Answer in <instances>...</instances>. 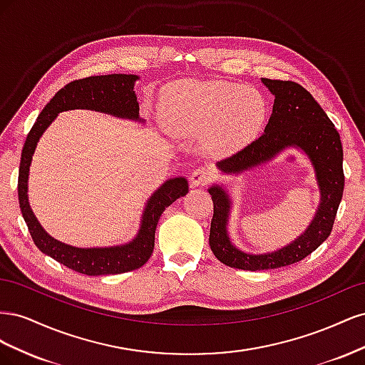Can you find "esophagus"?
<instances>
[{"instance_id": "obj_1", "label": "esophagus", "mask_w": 365, "mask_h": 365, "mask_svg": "<svg viewBox=\"0 0 365 365\" xmlns=\"http://www.w3.org/2000/svg\"><path fill=\"white\" fill-rule=\"evenodd\" d=\"M215 178L213 170H210L208 168H197L192 172L190 175V181L195 187L197 185H205L207 182H210Z\"/></svg>"}]
</instances>
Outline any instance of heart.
Listing matches in <instances>:
<instances>
[{"label":"heart","instance_id":"1","mask_svg":"<svg viewBox=\"0 0 365 365\" xmlns=\"http://www.w3.org/2000/svg\"><path fill=\"white\" fill-rule=\"evenodd\" d=\"M165 117L173 129L202 134L217 153L240 149L267 120L264 97L254 88L231 82L181 81L164 94Z\"/></svg>","mask_w":365,"mask_h":365}]
</instances>
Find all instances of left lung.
I'll return each mask as SVG.
<instances>
[{"label": "left lung", "instance_id": "obj_1", "mask_svg": "<svg viewBox=\"0 0 365 365\" xmlns=\"http://www.w3.org/2000/svg\"><path fill=\"white\" fill-rule=\"evenodd\" d=\"M272 93V114L263 134L247 148L216 165L224 173H242L267 163L289 148L303 150L311 160L319 189V205L315 217L292 244L274 252L248 254L237 250L228 237L227 224L231 200L220 185H212L213 219L210 225V248L227 267L260 271L286 267L303 260L330 236L344 190L342 145L335 125L312 94L291 81L262 79Z\"/></svg>", "mask_w": 365, "mask_h": 365}]
</instances>
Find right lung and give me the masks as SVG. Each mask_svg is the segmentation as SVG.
<instances>
[{"instance_id": "obj_1", "label": "right lung", "mask_w": 365, "mask_h": 365, "mask_svg": "<svg viewBox=\"0 0 365 365\" xmlns=\"http://www.w3.org/2000/svg\"><path fill=\"white\" fill-rule=\"evenodd\" d=\"M137 79L138 76L135 74H108L85 77V79L73 81L65 85L62 90L54 94L38 115L26 138L23 153H21L18 200L33 242L43 254L85 275L121 274L143 267L152 256L153 247H155V228L161 213L178 197L189 192V184L182 176L165 181L149 197L141 217L138 235L129 244L108 248H76L53 239L41 227L31 212L27 197L31 157L43 130L50 126L59 113L68 111V109H93V111L113 114L121 118L143 121L138 117L140 108L134 91Z\"/></svg>"}]
</instances>
